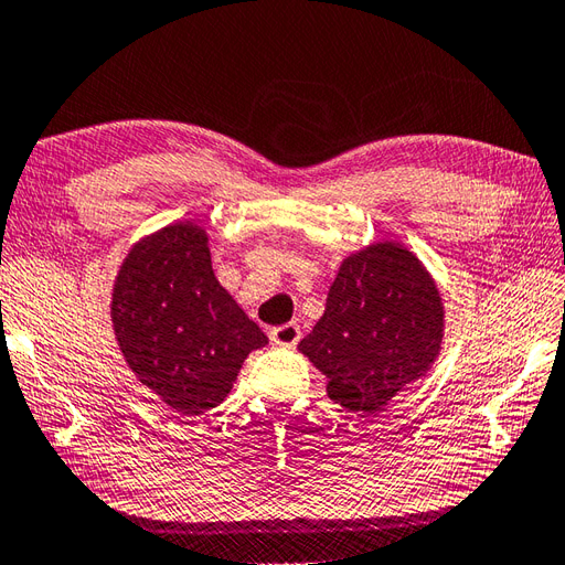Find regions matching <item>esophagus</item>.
<instances>
[{
  "instance_id": "esophagus-1",
  "label": "esophagus",
  "mask_w": 565,
  "mask_h": 565,
  "mask_svg": "<svg viewBox=\"0 0 565 565\" xmlns=\"http://www.w3.org/2000/svg\"><path fill=\"white\" fill-rule=\"evenodd\" d=\"M271 342L277 347H296L300 342V327L296 322H286L271 330Z\"/></svg>"
}]
</instances>
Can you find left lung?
<instances>
[{"label":"left lung","mask_w":565,"mask_h":565,"mask_svg":"<svg viewBox=\"0 0 565 565\" xmlns=\"http://www.w3.org/2000/svg\"><path fill=\"white\" fill-rule=\"evenodd\" d=\"M443 334V298L424 262L397 241H375L339 265L298 349L327 375L330 399L375 414L433 369Z\"/></svg>","instance_id":"8db88e82"}]
</instances>
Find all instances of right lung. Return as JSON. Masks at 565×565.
<instances>
[{
    "label": "right lung",
    "instance_id": "obj_1",
    "mask_svg": "<svg viewBox=\"0 0 565 565\" xmlns=\"http://www.w3.org/2000/svg\"><path fill=\"white\" fill-rule=\"evenodd\" d=\"M110 320L129 371L175 416H202L233 390L245 359L269 339L212 269L194 221L143 235L113 284Z\"/></svg>",
    "mask_w": 565,
    "mask_h": 565
}]
</instances>
